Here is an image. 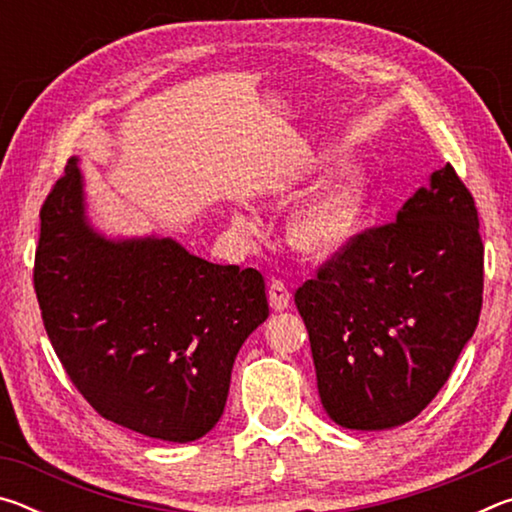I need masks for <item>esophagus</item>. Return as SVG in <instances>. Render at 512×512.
Returning <instances> with one entry per match:
<instances>
[{
	"label": "esophagus",
	"instance_id": "1",
	"mask_svg": "<svg viewBox=\"0 0 512 512\" xmlns=\"http://www.w3.org/2000/svg\"><path fill=\"white\" fill-rule=\"evenodd\" d=\"M268 302H271V307L275 311H284L289 307L291 293L287 287H284V282L273 280L271 284H268Z\"/></svg>",
	"mask_w": 512,
	"mask_h": 512
}]
</instances>
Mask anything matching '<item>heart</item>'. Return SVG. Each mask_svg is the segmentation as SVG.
Masks as SVG:
<instances>
[{
  "label": "heart",
  "mask_w": 512,
  "mask_h": 512,
  "mask_svg": "<svg viewBox=\"0 0 512 512\" xmlns=\"http://www.w3.org/2000/svg\"><path fill=\"white\" fill-rule=\"evenodd\" d=\"M307 194V189H291L280 196L287 205ZM366 203V176L357 167H345L329 180L314 201L293 216L289 223V244L305 257H327L348 241L361 219ZM239 230H248L250 221L244 214L232 216Z\"/></svg>",
  "instance_id": "heart-1"
}]
</instances>
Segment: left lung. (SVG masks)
Listing matches in <instances>:
<instances>
[{
  "label": "left lung",
  "mask_w": 512,
  "mask_h": 512,
  "mask_svg": "<svg viewBox=\"0 0 512 512\" xmlns=\"http://www.w3.org/2000/svg\"><path fill=\"white\" fill-rule=\"evenodd\" d=\"M481 302L479 214L445 164L395 221L350 237L296 291L329 418L361 431L413 420L452 375Z\"/></svg>",
  "instance_id": "obj_1"
}]
</instances>
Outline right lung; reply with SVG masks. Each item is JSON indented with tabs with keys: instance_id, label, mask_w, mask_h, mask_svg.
I'll list each match as a JSON object with an SVG mask.
<instances>
[{
	"instance_id": "obj_1",
	"label": "right lung",
	"mask_w": 512,
	"mask_h": 512,
	"mask_svg": "<svg viewBox=\"0 0 512 512\" xmlns=\"http://www.w3.org/2000/svg\"><path fill=\"white\" fill-rule=\"evenodd\" d=\"M33 287L54 352L92 409L169 443L219 422L237 352L268 318L255 268L205 262L173 239L94 232L76 158L40 207Z\"/></svg>"
}]
</instances>
